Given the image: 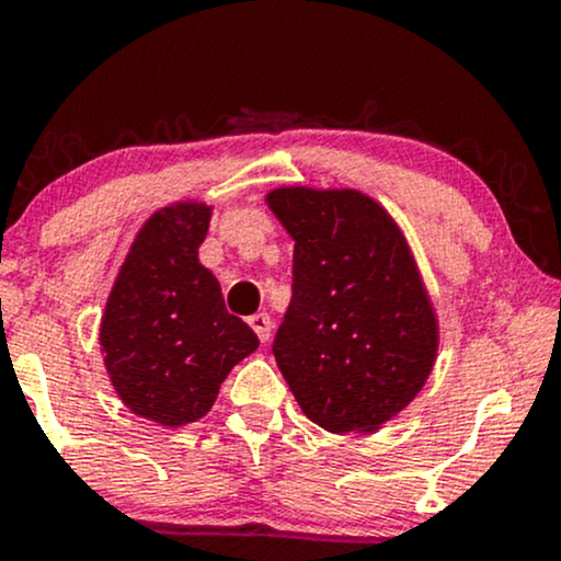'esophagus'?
<instances>
[{"label": "esophagus", "instance_id": "1", "mask_svg": "<svg viewBox=\"0 0 561 561\" xmlns=\"http://www.w3.org/2000/svg\"><path fill=\"white\" fill-rule=\"evenodd\" d=\"M248 324L253 327L255 334H259L261 343H268V337H272V330H274V321L268 313H253V317L248 319Z\"/></svg>", "mask_w": 561, "mask_h": 561}]
</instances>
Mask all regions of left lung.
I'll use <instances>...</instances> for the list:
<instances>
[{
	"label": "left lung",
	"mask_w": 561,
	"mask_h": 561,
	"mask_svg": "<svg viewBox=\"0 0 561 561\" xmlns=\"http://www.w3.org/2000/svg\"><path fill=\"white\" fill-rule=\"evenodd\" d=\"M295 240L293 300L274 358L302 414L369 433L422 390L437 353L433 302L401 229L356 190H274Z\"/></svg>",
	"instance_id": "8db88e82"
}]
</instances>
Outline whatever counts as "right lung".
<instances>
[{
    "label": "right lung",
    "mask_w": 561,
    "mask_h": 561,
    "mask_svg": "<svg viewBox=\"0 0 561 561\" xmlns=\"http://www.w3.org/2000/svg\"><path fill=\"white\" fill-rule=\"evenodd\" d=\"M210 208L179 203L141 227L121 266L100 345L121 401L137 416L179 427L205 416L231 366L259 347L199 266Z\"/></svg>",
    "instance_id": "right-lung-1"
}]
</instances>
